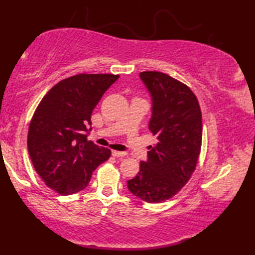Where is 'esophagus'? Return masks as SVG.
<instances>
[{
  "mask_svg": "<svg viewBox=\"0 0 255 255\" xmlns=\"http://www.w3.org/2000/svg\"><path fill=\"white\" fill-rule=\"evenodd\" d=\"M111 153H113V155L116 156V158H123V156L127 155V153L125 152H120V151H113Z\"/></svg>",
  "mask_w": 255,
  "mask_h": 255,
  "instance_id": "obj_1",
  "label": "esophagus"
}]
</instances>
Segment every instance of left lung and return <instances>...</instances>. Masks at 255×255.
<instances>
[{
    "label": "left lung",
    "mask_w": 255,
    "mask_h": 255,
    "mask_svg": "<svg viewBox=\"0 0 255 255\" xmlns=\"http://www.w3.org/2000/svg\"><path fill=\"white\" fill-rule=\"evenodd\" d=\"M152 99L148 128L158 142L149 146L147 160L128 181L134 196L148 203L179 193L196 168L202 145V114L189 87L161 72H141Z\"/></svg>",
    "instance_id": "8db88e82"
}]
</instances>
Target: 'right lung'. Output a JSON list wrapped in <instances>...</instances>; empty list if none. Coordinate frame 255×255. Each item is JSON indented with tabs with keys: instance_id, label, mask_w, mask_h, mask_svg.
<instances>
[{
	"instance_id": "add662e5",
	"label": "right lung",
	"mask_w": 255,
	"mask_h": 255,
	"mask_svg": "<svg viewBox=\"0 0 255 255\" xmlns=\"http://www.w3.org/2000/svg\"><path fill=\"white\" fill-rule=\"evenodd\" d=\"M120 78L114 74H78L48 90L31 120L27 151L47 187L60 195L79 193L94 170L110 158L109 148L89 141L94 108Z\"/></svg>"
}]
</instances>
